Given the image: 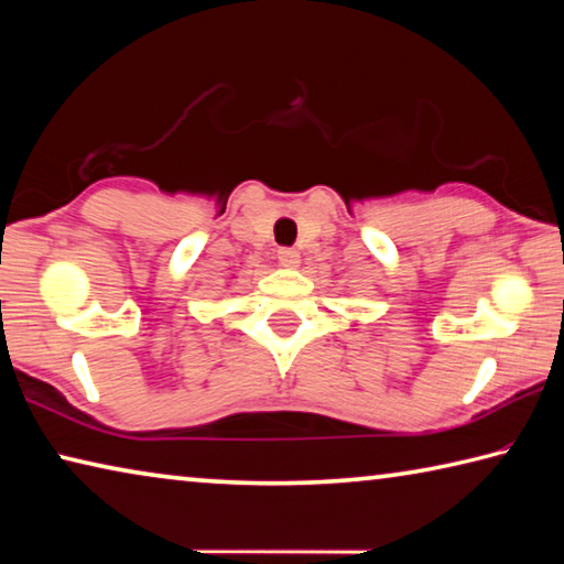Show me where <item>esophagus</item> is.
<instances>
[{"label": "esophagus", "instance_id": "34e87169", "mask_svg": "<svg viewBox=\"0 0 564 564\" xmlns=\"http://www.w3.org/2000/svg\"><path fill=\"white\" fill-rule=\"evenodd\" d=\"M279 263L285 265V269H295L301 263V253L295 248H281L279 251Z\"/></svg>", "mask_w": 564, "mask_h": 564}]
</instances>
